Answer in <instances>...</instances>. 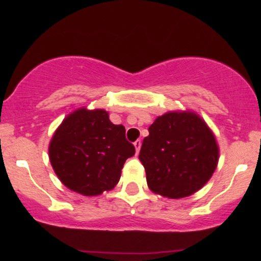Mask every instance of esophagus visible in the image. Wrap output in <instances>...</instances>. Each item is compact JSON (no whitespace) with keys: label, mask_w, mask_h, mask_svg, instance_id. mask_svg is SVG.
<instances>
[{"label":"esophagus","mask_w":261,"mask_h":261,"mask_svg":"<svg viewBox=\"0 0 261 261\" xmlns=\"http://www.w3.org/2000/svg\"><path fill=\"white\" fill-rule=\"evenodd\" d=\"M134 146H135L136 154H139V151H140V147H141V140H140V139H138V140L134 143Z\"/></svg>","instance_id":"1"}]
</instances>
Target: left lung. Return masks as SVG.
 I'll use <instances>...</instances> for the list:
<instances>
[{
  "label": "left lung",
  "mask_w": 261,
  "mask_h": 261,
  "mask_svg": "<svg viewBox=\"0 0 261 261\" xmlns=\"http://www.w3.org/2000/svg\"><path fill=\"white\" fill-rule=\"evenodd\" d=\"M218 156L215 135L201 116L169 111L151 123L139 159L150 191L179 199L196 193L211 179Z\"/></svg>",
  "instance_id": "obj_1"
}]
</instances>
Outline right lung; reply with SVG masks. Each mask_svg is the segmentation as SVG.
<instances>
[{
	"label": "right lung",
	"mask_w": 261,
	"mask_h": 261,
	"mask_svg": "<svg viewBox=\"0 0 261 261\" xmlns=\"http://www.w3.org/2000/svg\"><path fill=\"white\" fill-rule=\"evenodd\" d=\"M135 147L125 127L110 121L106 110H75L63 120L49 144L55 174L70 191L99 196L115 188L126 159Z\"/></svg>",
	"instance_id": "obj_1"
}]
</instances>
